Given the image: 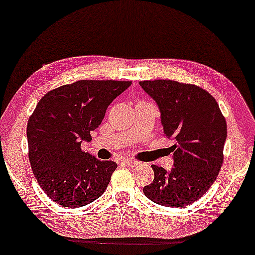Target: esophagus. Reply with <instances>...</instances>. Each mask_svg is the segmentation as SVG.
Listing matches in <instances>:
<instances>
[{
    "label": "esophagus",
    "instance_id": "esophagus-1",
    "mask_svg": "<svg viewBox=\"0 0 255 255\" xmlns=\"http://www.w3.org/2000/svg\"><path fill=\"white\" fill-rule=\"evenodd\" d=\"M123 163L125 165H128V166H131V167H134V166H137V165H138V161H134L132 159H124Z\"/></svg>",
    "mask_w": 255,
    "mask_h": 255
}]
</instances>
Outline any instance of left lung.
<instances>
[{
  "label": "left lung",
  "mask_w": 255,
  "mask_h": 255,
  "mask_svg": "<svg viewBox=\"0 0 255 255\" xmlns=\"http://www.w3.org/2000/svg\"><path fill=\"white\" fill-rule=\"evenodd\" d=\"M139 84L158 104L164 134L177 141L172 146V170L151 165L154 179L143 192L161 206L191 205L207 192L219 173L226 120L213 96L197 85L171 79Z\"/></svg>",
  "instance_id": "8db88e82"
}]
</instances>
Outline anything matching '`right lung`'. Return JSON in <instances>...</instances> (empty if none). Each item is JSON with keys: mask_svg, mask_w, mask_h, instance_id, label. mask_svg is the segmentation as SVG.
Instances as JSON below:
<instances>
[{"mask_svg": "<svg viewBox=\"0 0 255 255\" xmlns=\"http://www.w3.org/2000/svg\"><path fill=\"white\" fill-rule=\"evenodd\" d=\"M131 81L82 79L47 92L26 127L29 160L45 194L64 207H82L102 196L117 168L82 150L111 102Z\"/></svg>", "mask_w": 255, "mask_h": 255, "instance_id": "right-lung-1", "label": "right lung"}]
</instances>
